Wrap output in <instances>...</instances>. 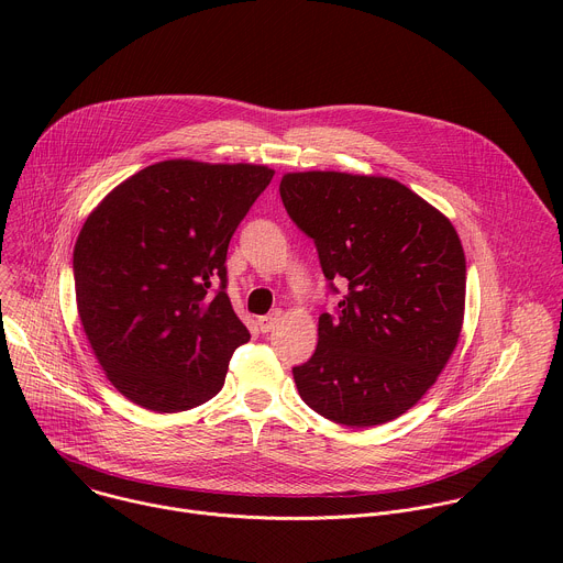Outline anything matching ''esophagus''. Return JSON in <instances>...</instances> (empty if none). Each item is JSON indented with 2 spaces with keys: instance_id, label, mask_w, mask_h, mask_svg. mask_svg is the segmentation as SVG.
<instances>
[{
  "instance_id": "obj_1",
  "label": "esophagus",
  "mask_w": 563,
  "mask_h": 563,
  "mask_svg": "<svg viewBox=\"0 0 563 563\" xmlns=\"http://www.w3.org/2000/svg\"><path fill=\"white\" fill-rule=\"evenodd\" d=\"M280 311L276 309V311H272V313H267V316H261L258 318V328H261V332L263 334H267V332H272L276 325H278V320H280Z\"/></svg>"
}]
</instances>
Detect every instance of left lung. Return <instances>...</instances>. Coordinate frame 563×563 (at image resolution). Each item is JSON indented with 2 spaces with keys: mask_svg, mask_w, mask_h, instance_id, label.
Returning a JSON list of instances; mask_svg holds the SVG:
<instances>
[{
  "mask_svg": "<svg viewBox=\"0 0 563 563\" xmlns=\"http://www.w3.org/2000/svg\"><path fill=\"white\" fill-rule=\"evenodd\" d=\"M280 198L339 294L313 356L294 367L305 404L334 423H387L434 385L465 309V256L452 222L391 178L285 174Z\"/></svg>",
  "mask_w": 563,
  "mask_h": 563,
  "instance_id": "obj_1",
  "label": "left lung"
}]
</instances>
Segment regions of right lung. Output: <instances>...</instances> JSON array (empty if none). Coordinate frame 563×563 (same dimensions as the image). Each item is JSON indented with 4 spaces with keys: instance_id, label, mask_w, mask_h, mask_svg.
<instances>
[{
    "instance_id": "add662e5",
    "label": "right lung",
    "mask_w": 563,
    "mask_h": 563,
    "mask_svg": "<svg viewBox=\"0 0 563 563\" xmlns=\"http://www.w3.org/2000/svg\"><path fill=\"white\" fill-rule=\"evenodd\" d=\"M263 165L165 159L118 185L73 252L77 313L113 387L153 412L207 404L250 332L227 296V250L272 183Z\"/></svg>"
}]
</instances>
